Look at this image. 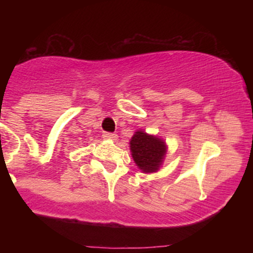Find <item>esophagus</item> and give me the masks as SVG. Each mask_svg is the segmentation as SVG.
<instances>
[{
	"label": "esophagus",
	"mask_w": 253,
	"mask_h": 253,
	"mask_svg": "<svg viewBox=\"0 0 253 253\" xmlns=\"http://www.w3.org/2000/svg\"><path fill=\"white\" fill-rule=\"evenodd\" d=\"M103 138L104 139H108V140H118V135L114 134V133H109V132H104L103 133Z\"/></svg>",
	"instance_id": "obj_1"
}]
</instances>
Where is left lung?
I'll return each mask as SVG.
<instances>
[{"label": "left lung", "mask_w": 253, "mask_h": 253, "mask_svg": "<svg viewBox=\"0 0 253 253\" xmlns=\"http://www.w3.org/2000/svg\"><path fill=\"white\" fill-rule=\"evenodd\" d=\"M129 150L138 169L144 173H152L157 172L163 165L168 145L158 135L138 129L130 138Z\"/></svg>", "instance_id": "1"}]
</instances>
